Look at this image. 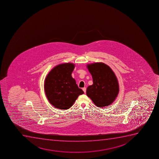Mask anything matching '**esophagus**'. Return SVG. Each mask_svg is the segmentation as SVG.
I'll use <instances>...</instances> for the list:
<instances>
[{"label":"esophagus","instance_id":"esophagus-1","mask_svg":"<svg viewBox=\"0 0 159 159\" xmlns=\"http://www.w3.org/2000/svg\"><path fill=\"white\" fill-rule=\"evenodd\" d=\"M86 90H87V89H86V88H85V87H84V88H82V90L84 91V93H85V92H86Z\"/></svg>","mask_w":159,"mask_h":159}]
</instances>
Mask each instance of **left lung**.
I'll use <instances>...</instances> for the list:
<instances>
[{
    "mask_svg": "<svg viewBox=\"0 0 159 159\" xmlns=\"http://www.w3.org/2000/svg\"><path fill=\"white\" fill-rule=\"evenodd\" d=\"M93 79V84L88 87L87 95L99 107L110 105L118 96V79L109 66L103 63L87 65Z\"/></svg>",
    "mask_w": 159,
    "mask_h": 159,
    "instance_id": "8db88e82",
    "label": "left lung"
}]
</instances>
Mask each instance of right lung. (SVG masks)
<instances>
[{"mask_svg":"<svg viewBox=\"0 0 159 159\" xmlns=\"http://www.w3.org/2000/svg\"><path fill=\"white\" fill-rule=\"evenodd\" d=\"M74 68L72 63L58 65L50 71L45 79L46 96L50 104L57 108L69 109L79 95L84 93L71 76Z\"/></svg>","mask_w":159,"mask_h":159,"instance_id":"right-lung-1","label":"right lung"}]
</instances>
